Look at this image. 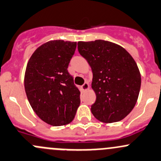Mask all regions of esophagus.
I'll list each match as a JSON object with an SVG mask.
<instances>
[{"mask_svg": "<svg viewBox=\"0 0 161 161\" xmlns=\"http://www.w3.org/2000/svg\"><path fill=\"white\" fill-rule=\"evenodd\" d=\"M81 88H82V91L88 90V89H89V84L88 83V82H85V83H84L83 85L81 86Z\"/></svg>", "mask_w": 161, "mask_h": 161, "instance_id": "34e87169", "label": "esophagus"}]
</instances>
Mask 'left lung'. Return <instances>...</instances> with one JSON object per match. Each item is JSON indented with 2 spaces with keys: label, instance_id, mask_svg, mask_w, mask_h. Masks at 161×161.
<instances>
[{
  "label": "left lung",
  "instance_id": "left-lung-1",
  "mask_svg": "<svg viewBox=\"0 0 161 161\" xmlns=\"http://www.w3.org/2000/svg\"><path fill=\"white\" fill-rule=\"evenodd\" d=\"M78 50L92 69L93 116L105 123L123 119L140 93L141 75L135 60L125 48L108 41L79 42Z\"/></svg>",
  "mask_w": 161,
  "mask_h": 161
}]
</instances>
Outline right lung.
Returning <instances> with one entry per match:
<instances>
[{
  "label": "right lung",
  "instance_id": "obj_1",
  "mask_svg": "<svg viewBox=\"0 0 161 161\" xmlns=\"http://www.w3.org/2000/svg\"><path fill=\"white\" fill-rule=\"evenodd\" d=\"M75 48V42L49 41L34 52L27 64L28 102L37 116L52 126L71 123L80 105V91L67 70Z\"/></svg>",
  "mask_w": 161,
  "mask_h": 161
}]
</instances>
